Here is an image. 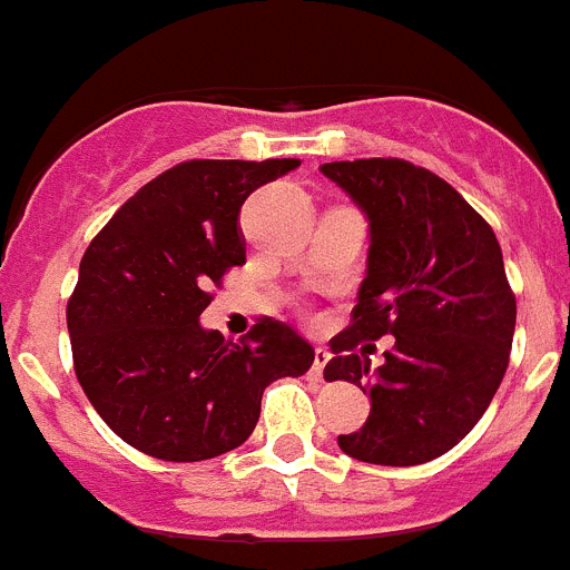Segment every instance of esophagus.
Returning <instances> with one entry per match:
<instances>
[{
	"label": "esophagus",
	"instance_id": "1",
	"mask_svg": "<svg viewBox=\"0 0 570 570\" xmlns=\"http://www.w3.org/2000/svg\"><path fill=\"white\" fill-rule=\"evenodd\" d=\"M328 360H331L328 347H316V351H314V367H311V374H314L316 380H322V371H325Z\"/></svg>",
	"mask_w": 570,
	"mask_h": 570
}]
</instances>
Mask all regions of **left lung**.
<instances>
[{"label": "left lung", "mask_w": 570, "mask_h": 570, "mask_svg": "<svg viewBox=\"0 0 570 570\" xmlns=\"http://www.w3.org/2000/svg\"><path fill=\"white\" fill-rule=\"evenodd\" d=\"M320 170L365 214L371 242L354 325L325 365V380L354 382L371 400L340 448L374 465H422L465 440L505 376L517 299L500 242L445 179L405 159ZM385 333L397 342L380 368L353 354Z\"/></svg>", "instance_id": "left-lung-1"}]
</instances>
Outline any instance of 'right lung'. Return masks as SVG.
Wrapping results in <instances>:
<instances>
[{
	"label": "right lung",
	"mask_w": 570,
	"mask_h": 570,
	"mask_svg": "<svg viewBox=\"0 0 570 570\" xmlns=\"http://www.w3.org/2000/svg\"><path fill=\"white\" fill-rule=\"evenodd\" d=\"M299 159H190L136 190L88 245L68 302L79 385L142 454L199 462L228 454L259 422L262 391L302 376L314 347L259 320L245 340L199 325L210 285L245 262L242 203Z\"/></svg>",
	"instance_id": "1"
}]
</instances>
